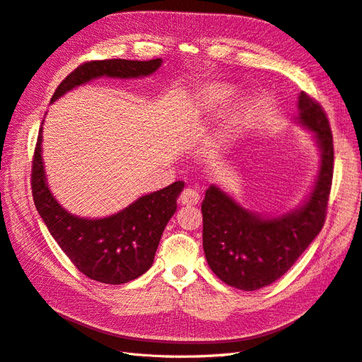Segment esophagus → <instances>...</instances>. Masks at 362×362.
Listing matches in <instances>:
<instances>
[{
    "label": "esophagus",
    "mask_w": 362,
    "mask_h": 362,
    "mask_svg": "<svg viewBox=\"0 0 362 362\" xmlns=\"http://www.w3.org/2000/svg\"><path fill=\"white\" fill-rule=\"evenodd\" d=\"M201 199V194L194 189H184L181 193V202L184 205H196Z\"/></svg>",
    "instance_id": "obj_1"
}]
</instances>
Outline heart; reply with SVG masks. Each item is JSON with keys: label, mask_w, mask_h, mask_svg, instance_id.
Segmentation results:
<instances>
[{"label": "heart", "mask_w": 362, "mask_h": 362, "mask_svg": "<svg viewBox=\"0 0 362 362\" xmlns=\"http://www.w3.org/2000/svg\"><path fill=\"white\" fill-rule=\"evenodd\" d=\"M229 93H231V92L226 90V89H221V87H218V89H210L204 96L199 98V104H198L199 110H205V112L216 110L218 105H222L228 100ZM242 116H243V110H242V108H238V110L231 116V119H229V122H228L225 131L221 136V140H225V139L231 136V131L238 124V120L242 119Z\"/></svg>", "instance_id": "obj_1"}]
</instances>
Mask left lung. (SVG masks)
I'll return each mask as SVG.
<instances>
[{"label": "left lung", "instance_id": "left-lung-1", "mask_svg": "<svg viewBox=\"0 0 362 362\" xmlns=\"http://www.w3.org/2000/svg\"><path fill=\"white\" fill-rule=\"evenodd\" d=\"M299 122L308 127L322 149V166L310 199L276 218H262L238 205L216 185L202 202V245L208 266L225 284L254 291L290 270L322 231L334 175V139L323 107L299 95Z\"/></svg>", "mask_w": 362, "mask_h": 362}]
</instances>
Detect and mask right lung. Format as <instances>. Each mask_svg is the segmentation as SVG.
Wrapping results in <instances>:
<instances>
[{
	"mask_svg": "<svg viewBox=\"0 0 362 362\" xmlns=\"http://www.w3.org/2000/svg\"><path fill=\"white\" fill-rule=\"evenodd\" d=\"M154 60H90L64 78L51 103L63 93L98 76L136 78L156 72ZM42 127L31 161V192L36 210L72 264L83 275L103 284L119 286L139 278L152 266L164 226L177 211V198L184 182L177 181L158 192L141 196L134 204L110 217L83 218L69 214L54 199L42 164Z\"/></svg>",
	"mask_w": 362,
	"mask_h": 362,
	"instance_id": "add662e5",
	"label": "right lung"
}]
</instances>
